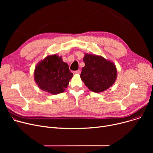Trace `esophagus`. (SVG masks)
Masks as SVG:
<instances>
[{"label": "esophagus", "mask_w": 153, "mask_h": 153, "mask_svg": "<svg viewBox=\"0 0 153 153\" xmlns=\"http://www.w3.org/2000/svg\"><path fill=\"white\" fill-rule=\"evenodd\" d=\"M73 73L74 74H81V71L80 70H77V71H75L73 72Z\"/></svg>", "instance_id": "1"}]
</instances>
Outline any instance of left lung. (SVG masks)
<instances>
[{"mask_svg":"<svg viewBox=\"0 0 153 153\" xmlns=\"http://www.w3.org/2000/svg\"><path fill=\"white\" fill-rule=\"evenodd\" d=\"M81 78L88 89L99 93L113 85L117 77L115 64L101 56L85 53Z\"/></svg>","mask_w":153,"mask_h":153,"instance_id":"obj_1","label":"left lung"}]
</instances>
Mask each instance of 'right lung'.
Instances as JSON below:
<instances>
[{
	"mask_svg": "<svg viewBox=\"0 0 153 153\" xmlns=\"http://www.w3.org/2000/svg\"><path fill=\"white\" fill-rule=\"evenodd\" d=\"M72 76L68 64L56 54L47 56L37 64L34 71L35 81L38 87L53 95L64 92Z\"/></svg>",
	"mask_w": 153,
	"mask_h": 153,
	"instance_id": "obj_1",
	"label": "right lung"
}]
</instances>
